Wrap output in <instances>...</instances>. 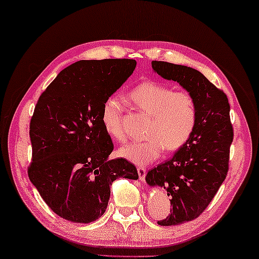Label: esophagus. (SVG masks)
<instances>
[{
    "instance_id": "1",
    "label": "esophagus",
    "mask_w": 259,
    "mask_h": 259,
    "mask_svg": "<svg viewBox=\"0 0 259 259\" xmlns=\"http://www.w3.org/2000/svg\"><path fill=\"white\" fill-rule=\"evenodd\" d=\"M138 174H139V177H140V181L143 182L147 175V169L145 166H138Z\"/></svg>"
}]
</instances>
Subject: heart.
Segmentation results:
<instances>
[{"mask_svg":"<svg viewBox=\"0 0 259 259\" xmlns=\"http://www.w3.org/2000/svg\"><path fill=\"white\" fill-rule=\"evenodd\" d=\"M128 101L134 109L148 114L145 135L147 139L121 147L122 157L137 163L148 164L160 157L164 148L168 152L181 149L192 135L197 125V99L189 91L174 88L156 81L141 82L131 89ZM124 106L116 96L105 99L102 107V122L105 132L113 140L125 141L122 127Z\"/></svg>","mask_w":259,"mask_h":259,"instance_id":"1","label":"heart"}]
</instances>
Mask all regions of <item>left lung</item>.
<instances>
[{"mask_svg":"<svg viewBox=\"0 0 259 259\" xmlns=\"http://www.w3.org/2000/svg\"><path fill=\"white\" fill-rule=\"evenodd\" d=\"M152 66L163 78L180 83L198 104L197 125L189 141L146 176L150 186L165 189L171 198L170 214L158 225L176 226L200 215L226 180L234 139L230 105L224 90L200 71L165 61H153Z\"/></svg>","mask_w":259,"mask_h":259,"instance_id":"left-lung-1","label":"left lung"}]
</instances>
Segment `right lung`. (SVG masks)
Segmentation results:
<instances>
[{
  "label": "right lung",
  "mask_w": 259,
  "mask_h": 259,
  "mask_svg": "<svg viewBox=\"0 0 259 259\" xmlns=\"http://www.w3.org/2000/svg\"><path fill=\"white\" fill-rule=\"evenodd\" d=\"M135 66L133 59L77 61L59 73L35 104L27 175L47 206L66 220H97L107 207L112 183L139 178L125 158L107 161L113 142L101 118L105 99Z\"/></svg>",
  "instance_id": "1"
}]
</instances>
